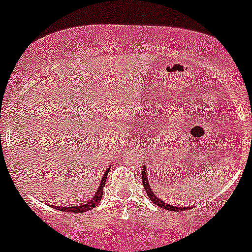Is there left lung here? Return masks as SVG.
<instances>
[{"mask_svg": "<svg viewBox=\"0 0 252 252\" xmlns=\"http://www.w3.org/2000/svg\"><path fill=\"white\" fill-rule=\"evenodd\" d=\"M142 184H143V187H145V190H146V192H147L148 197L152 200V202L156 203L158 207H160V208H164V209H166V211H171V212H181V211H185V209H187V211H188V209H190V207H189V208H188V207L181 208V207L170 206V204H167V203L162 202V201H160L159 198H158L157 196L154 195L153 192H152V189H151V187H149L148 179H147V173H146L145 167H143V170H142Z\"/></svg>", "mask_w": 252, "mask_h": 252, "instance_id": "8db88e82", "label": "left lung"}]
</instances>
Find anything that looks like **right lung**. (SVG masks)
Instances as JSON below:
<instances>
[{
    "label": "right lung",
    "mask_w": 252,
    "mask_h": 252,
    "mask_svg": "<svg viewBox=\"0 0 252 252\" xmlns=\"http://www.w3.org/2000/svg\"><path fill=\"white\" fill-rule=\"evenodd\" d=\"M110 172V168H107L106 171H105V175L103 177V179H101V183L99 185V189L96 190V193L94 196H93V198L91 201H87L85 204H80V206H74V207H62V208H60V207H55V208H59L61 209L62 212H69V213H85V212H88L90 209H93L94 207H96L100 202L101 197H103V189L105 187V182H106V177H107V173Z\"/></svg>",
    "instance_id": "obj_1"
}]
</instances>
